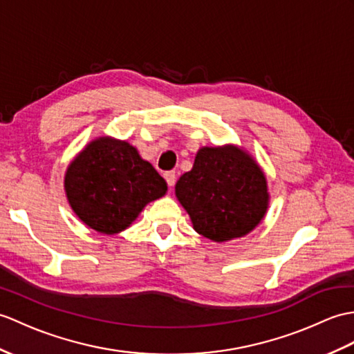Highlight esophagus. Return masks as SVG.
I'll list each match as a JSON object with an SVG mask.
<instances>
[{
    "mask_svg": "<svg viewBox=\"0 0 354 354\" xmlns=\"http://www.w3.org/2000/svg\"><path fill=\"white\" fill-rule=\"evenodd\" d=\"M164 179H166V183H167V185H169V187H174V185H175V183H176V175H175V171H174V170L166 171V174H164Z\"/></svg>",
    "mask_w": 354,
    "mask_h": 354,
    "instance_id": "34e87169",
    "label": "esophagus"
}]
</instances>
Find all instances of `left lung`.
<instances>
[{"label":"left lung","mask_w":354,"mask_h":354,"mask_svg":"<svg viewBox=\"0 0 354 354\" xmlns=\"http://www.w3.org/2000/svg\"><path fill=\"white\" fill-rule=\"evenodd\" d=\"M175 188L194 231L217 243L249 234L268 207L264 174L232 146L202 147Z\"/></svg>","instance_id":"8db88e82"}]
</instances>
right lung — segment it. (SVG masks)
I'll use <instances>...</instances> for the list:
<instances>
[{"label": "right lung", "instance_id": "right-lung-1", "mask_svg": "<svg viewBox=\"0 0 354 354\" xmlns=\"http://www.w3.org/2000/svg\"><path fill=\"white\" fill-rule=\"evenodd\" d=\"M64 190L73 212L102 234L127 229L149 203L167 192L151 162L127 142L101 137L71 162Z\"/></svg>", "mask_w": 354, "mask_h": 354}]
</instances>
